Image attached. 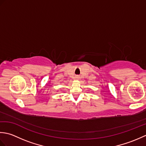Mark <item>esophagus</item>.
I'll return each instance as SVG.
<instances>
[{
	"instance_id": "34e87169",
	"label": "esophagus",
	"mask_w": 146,
	"mask_h": 146,
	"mask_svg": "<svg viewBox=\"0 0 146 146\" xmlns=\"http://www.w3.org/2000/svg\"><path fill=\"white\" fill-rule=\"evenodd\" d=\"M76 78H78V76H77V77H76Z\"/></svg>"
}]
</instances>
